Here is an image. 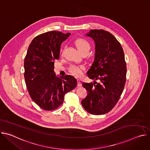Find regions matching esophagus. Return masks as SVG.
Returning <instances> with one entry per match:
<instances>
[{
    "instance_id": "1",
    "label": "esophagus",
    "mask_w": 150,
    "mask_h": 150,
    "mask_svg": "<svg viewBox=\"0 0 150 150\" xmlns=\"http://www.w3.org/2000/svg\"><path fill=\"white\" fill-rule=\"evenodd\" d=\"M77 85H78V87H81V85H82L81 82V81H80L79 79H77Z\"/></svg>"
}]
</instances>
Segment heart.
<instances>
[{
	"label": "heart",
	"mask_w": 150,
	"mask_h": 150,
	"mask_svg": "<svg viewBox=\"0 0 150 150\" xmlns=\"http://www.w3.org/2000/svg\"><path fill=\"white\" fill-rule=\"evenodd\" d=\"M75 45L78 50L81 53H88L91 45L90 42L84 38H79L75 41ZM83 69L82 66H72L70 68L71 72L76 76H79L82 74V71Z\"/></svg>",
	"instance_id": "1"
}]
</instances>
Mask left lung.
<instances>
[{"label":"left lung","instance_id":"left-lung-1","mask_svg":"<svg viewBox=\"0 0 150 150\" xmlns=\"http://www.w3.org/2000/svg\"><path fill=\"white\" fill-rule=\"evenodd\" d=\"M95 42V58L87 72L94 82H83L87 97L83 108L94 115L109 112L119 101L126 82V65L123 49L114 35L103 30H91L86 34Z\"/></svg>","mask_w":150,"mask_h":150}]
</instances>
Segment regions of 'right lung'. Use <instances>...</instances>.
<instances>
[{
	"mask_svg": "<svg viewBox=\"0 0 150 150\" xmlns=\"http://www.w3.org/2000/svg\"><path fill=\"white\" fill-rule=\"evenodd\" d=\"M71 33L51 31L35 37L24 60V78L32 100L41 109L53 110L63 103L68 92L74 89L76 79L71 75L57 77L54 60L59 58L60 46Z\"/></svg>",
	"mask_w": 150,
	"mask_h": 150,
	"instance_id": "obj_1",
	"label": "right lung"
}]
</instances>
